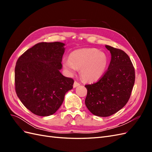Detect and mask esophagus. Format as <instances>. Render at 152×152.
Instances as JSON below:
<instances>
[{"label":"esophagus","mask_w":152,"mask_h":152,"mask_svg":"<svg viewBox=\"0 0 152 152\" xmlns=\"http://www.w3.org/2000/svg\"><path fill=\"white\" fill-rule=\"evenodd\" d=\"M80 85V84L79 83V82H76V81H75L74 82V84H73V87H74V88H75V87H77V86H79Z\"/></svg>","instance_id":"obj_1"}]
</instances>
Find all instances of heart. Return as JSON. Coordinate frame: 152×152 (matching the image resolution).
Segmentation results:
<instances>
[{"label": "heart", "instance_id": "heart-1", "mask_svg": "<svg viewBox=\"0 0 152 152\" xmlns=\"http://www.w3.org/2000/svg\"><path fill=\"white\" fill-rule=\"evenodd\" d=\"M63 66L70 75L80 69L82 79L93 82L102 76L107 67L108 58L105 53L96 48H83L73 50L69 58L63 59Z\"/></svg>", "mask_w": 152, "mask_h": 152}]
</instances>
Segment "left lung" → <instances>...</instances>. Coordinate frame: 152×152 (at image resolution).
I'll use <instances>...</instances> for the list:
<instances>
[{
	"mask_svg": "<svg viewBox=\"0 0 152 152\" xmlns=\"http://www.w3.org/2000/svg\"><path fill=\"white\" fill-rule=\"evenodd\" d=\"M111 53L108 70L98 82L86 85L85 104L98 117H108L127 103L134 84L135 72L128 55L123 50L106 45Z\"/></svg>",
	"mask_w": 152,
	"mask_h": 152,
	"instance_id": "obj_1",
	"label": "left lung"
}]
</instances>
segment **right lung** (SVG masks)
Wrapping results in <instances>:
<instances>
[{
	"label": "right lung",
	"mask_w": 152,
	"mask_h": 152,
	"mask_svg": "<svg viewBox=\"0 0 152 152\" xmlns=\"http://www.w3.org/2000/svg\"><path fill=\"white\" fill-rule=\"evenodd\" d=\"M65 44L40 42L23 54L15 67V89L25 107L39 116L51 115L62 104L74 80L62 75Z\"/></svg>",
	"instance_id": "obj_1"
}]
</instances>
